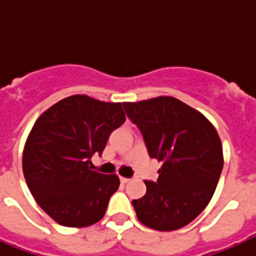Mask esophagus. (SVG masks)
Listing matches in <instances>:
<instances>
[{
    "instance_id": "34e87169",
    "label": "esophagus",
    "mask_w": 256,
    "mask_h": 256,
    "mask_svg": "<svg viewBox=\"0 0 256 256\" xmlns=\"http://www.w3.org/2000/svg\"><path fill=\"white\" fill-rule=\"evenodd\" d=\"M120 182L122 183V184H125V183L130 182V178H125V177H120Z\"/></svg>"
}]
</instances>
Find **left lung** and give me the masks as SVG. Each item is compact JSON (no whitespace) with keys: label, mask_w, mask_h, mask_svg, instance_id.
I'll use <instances>...</instances> for the list:
<instances>
[{"label":"left lung","mask_w":256,"mask_h":256,"mask_svg":"<svg viewBox=\"0 0 256 256\" xmlns=\"http://www.w3.org/2000/svg\"><path fill=\"white\" fill-rule=\"evenodd\" d=\"M122 105L142 134L150 157L162 164L156 182L144 180L146 194L132 200L138 219L161 232L187 226L208 206L223 170L216 130L204 115L176 98Z\"/></svg>","instance_id":"8db88e82"}]
</instances>
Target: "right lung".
Returning <instances> with one entry per match:
<instances>
[{
  "label": "right lung",
  "mask_w": 256,
  "mask_h": 256,
  "mask_svg": "<svg viewBox=\"0 0 256 256\" xmlns=\"http://www.w3.org/2000/svg\"><path fill=\"white\" fill-rule=\"evenodd\" d=\"M125 120L121 102L73 95L34 122L23 150V174L36 202L56 223L82 228L104 216L120 180L92 171L90 158L102 154Z\"/></svg>",
  "instance_id": "1"
}]
</instances>
